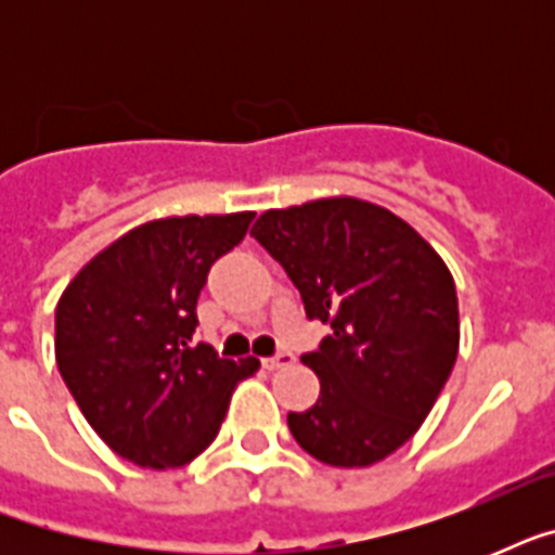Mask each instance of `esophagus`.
Masks as SVG:
<instances>
[{
	"label": "esophagus",
	"instance_id": "esophagus-1",
	"mask_svg": "<svg viewBox=\"0 0 555 555\" xmlns=\"http://www.w3.org/2000/svg\"><path fill=\"white\" fill-rule=\"evenodd\" d=\"M294 360H296V357L291 354V351H279V354H273V357H268V360H264V369H268V371L287 369V365H294Z\"/></svg>",
	"mask_w": 555,
	"mask_h": 555
}]
</instances>
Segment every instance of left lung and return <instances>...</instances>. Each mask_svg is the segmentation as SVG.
<instances>
[{
	"instance_id": "left-lung-1",
	"label": "left lung",
	"mask_w": 555,
	"mask_h": 555,
	"mask_svg": "<svg viewBox=\"0 0 555 555\" xmlns=\"http://www.w3.org/2000/svg\"><path fill=\"white\" fill-rule=\"evenodd\" d=\"M250 235L285 268L305 313L331 325L302 357L320 400L287 414L291 435L322 464H377L421 429L452 374V273L403 218L351 195L268 209Z\"/></svg>"
}]
</instances>
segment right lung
Returning <instances> with one entry per match:
<instances>
[{
    "mask_svg": "<svg viewBox=\"0 0 555 555\" xmlns=\"http://www.w3.org/2000/svg\"><path fill=\"white\" fill-rule=\"evenodd\" d=\"M256 212L172 216L100 250L56 302V365L91 429L150 469L184 466L216 440L235 383L259 360L192 343L212 261Z\"/></svg>",
    "mask_w": 555,
    "mask_h": 555,
    "instance_id": "1",
    "label": "right lung"
}]
</instances>
